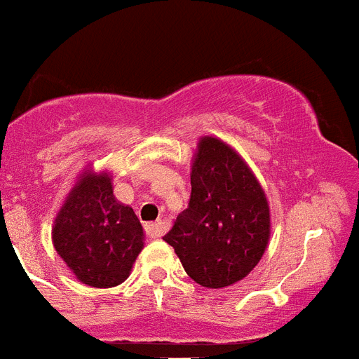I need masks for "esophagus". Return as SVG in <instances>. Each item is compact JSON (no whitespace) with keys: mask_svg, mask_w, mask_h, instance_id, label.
<instances>
[{"mask_svg":"<svg viewBox=\"0 0 359 359\" xmlns=\"http://www.w3.org/2000/svg\"><path fill=\"white\" fill-rule=\"evenodd\" d=\"M144 231H147V235L150 236V238H159V236L163 235L165 227H163L161 222H152V224H147V226H144Z\"/></svg>","mask_w":359,"mask_h":359,"instance_id":"esophagus-1","label":"esophagus"}]
</instances>
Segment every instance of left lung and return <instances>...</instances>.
Listing matches in <instances>:
<instances>
[{"mask_svg": "<svg viewBox=\"0 0 359 359\" xmlns=\"http://www.w3.org/2000/svg\"><path fill=\"white\" fill-rule=\"evenodd\" d=\"M191 200L163 240L191 279L226 288L250 275L269 242V205L259 180L236 150L200 139L191 168Z\"/></svg>", "mask_w": 359, "mask_h": 359, "instance_id": "obj_1", "label": "left lung"}]
</instances>
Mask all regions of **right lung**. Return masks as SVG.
I'll return each mask as SVG.
<instances>
[{
  "label": "right lung",
  "instance_id": "right-lung-1",
  "mask_svg": "<svg viewBox=\"0 0 359 359\" xmlns=\"http://www.w3.org/2000/svg\"><path fill=\"white\" fill-rule=\"evenodd\" d=\"M56 253L80 283L111 288L124 283L144 245L141 222L115 200L108 172L84 170L55 218Z\"/></svg>",
  "mask_w": 359,
  "mask_h": 359
}]
</instances>
